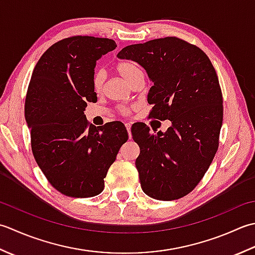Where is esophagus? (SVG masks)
<instances>
[{
  "label": "esophagus",
  "mask_w": 255,
  "mask_h": 255,
  "mask_svg": "<svg viewBox=\"0 0 255 255\" xmlns=\"http://www.w3.org/2000/svg\"><path fill=\"white\" fill-rule=\"evenodd\" d=\"M131 123H126V128H127V129H128V137L131 138Z\"/></svg>",
  "instance_id": "34e87169"
}]
</instances>
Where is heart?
I'll return each mask as SVG.
<instances>
[{"label":"heart","mask_w":255,"mask_h":255,"mask_svg":"<svg viewBox=\"0 0 255 255\" xmlns=\"http://www.w3.org/2000/svg\"><path fill=\"white\" fill-rule=\"evenodd\" d=\"M117 71L120 74L124 79H126L129 85H131V82L135 79V77L138 76L139 74H142L141 69L138 68V67L134 64V62L131 61H120L117 64L116 67ZM103 80H105V74H103V71L99 70L96 71L95 75H93L92 78V86H93V89H95L97 92L100 91L102 89V86H103ZM120 112L122 114H128V108H120Z\"/></svg>","instance_id":"1"}]
</instances>
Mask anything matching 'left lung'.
Wrapping results in <instances>:
<instances>
[{"instance_id":"1","label":"left lung","mask_w":255,"mask_h":255,"mask_svg":"<svg viewBox=\"0 0 255 255\" xmlns=\"http://www.w3.org/2000/svg\"><path fill=\"white\" fill-rule=\"evenodd\" d=\"M119 58L136 61L154 82L147 95L150 119L170 120L165 133L132 127L138 144L135 165L145 194L157 200L188 195L204 177L219 146L222 92L208 56L175 36L129 45Z\"/></svg>"}]
</instances>
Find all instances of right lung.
<instances>
[{"label": "right lung", "instance_id": "right-lung-1", "mask_svg": "<svg viewBox=\"0 0 255 255\" xmlns=\"http://www.w3.org/2000/svg\"><path fill=\"white\" fill-rule=\"evenodd\" d=\"M113 39L71 36L57 41L36 64L25 100V119L36 163L62 195L87 198L101 193L105 178L128 134L120 121L96 128L84 113L97 102L92 86L102 55Z\"/></svg>", "mask_w": 255, "mask_h": 255}]
</instances>
